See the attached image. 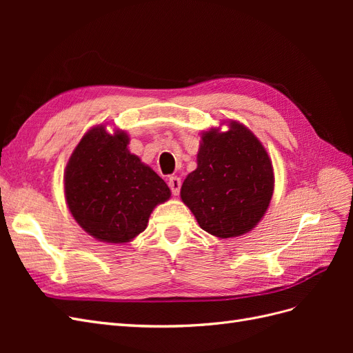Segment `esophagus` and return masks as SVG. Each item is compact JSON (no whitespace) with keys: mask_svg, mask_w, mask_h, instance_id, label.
Returning <instances> with one entry per match:
<instances>
[{"mask_svg":"<svg viewBox=\"0 0 353 353\" xmlns=\"http://www.w3.org/2000/svg\"><path fill=\"white\" fill-rule=\"evenodd\" d=\"M168 185L170 188V191H172L174 196H178L179 194V190H181V179L178 176H170L169 181H168Z\"/></svg>","mask_w":353,"mask_h":353,"instance_id":"obj_1","label":"esophagus"}]
</instances>
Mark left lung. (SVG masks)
<instances>
[{
	"label": "left lung",
	"instance_id": "8db88e82",
	"mask_svg": "<svg viewBox=\"0 0 353 353\" xmlns=\"http://www.w3.org/2000/svg\"><path fill=\"white\" fill-rule=\"evenodd\" d=\"M203 132L197 169L181 187V199L201 230L218 239L239 237L258 225L274 193L272 162L243 123Z\"/></svg>",
	"mask_w": 353,
	"mask_h": 353
}]
</instances>
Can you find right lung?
I'll use <instances>...</instances> for the list:
<instances>
[{
  "instance_id": "right-lung-1",
  "label": "right lung",
  "mask_w": 353,
  "mask_h": 353,
  "mask_svg": "<svg viewBox=\"0 0 353 353\" xmlns=\"http://www.w3.org/2000/svg\"><path fill=\"white\" fill-rule=\"evenodd\" d=\"M130 137L97 125L82 137L65 169L72 216L104 243H128L143 232L153 209L170 197L154 170L128 150Z\"/></svg>"
}]
</instances>
